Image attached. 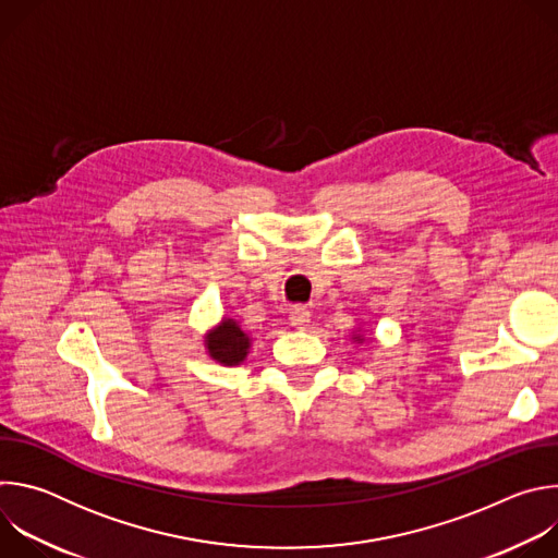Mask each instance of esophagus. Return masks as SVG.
<instances>
[{
  "instance_id": "34e87169",
  "label": "esophagus",
  "mask_w": 558,
  "mask_h": 558,
  "mask_svg": "<svg viewBox=\"0 0 558 558\" xmlns=\"http://www.w3.org/2000/svg\"><path fill=\"white\" fill-rule=\"evenodd\" d=\"M311 320V311L306 306H293L289 311V323L293 329H304Z\"/></svg>"
}]
</instances>
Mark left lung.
I'll list each match as a JSON object with an SVG mask.
<instances>
[{
	"label": "left lung",
	"instance_id": "8db88e82",
	"mask_svg": "<svg viewBox=\"0 0 558 558\" xmlns=\"http://www.w3.org/2000/svg\"><path fill=\"white\" fill-rule=\"evenodd\" d=\"M351 340H353L355 344H364V342H366L364 331H362V329H355V331H353V336H351Z\"/></svg>",
	"mask_w": 558,
	"mask_h": 558
}]
</instances>
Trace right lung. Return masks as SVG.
Returning <instances> with one entry per match:
<instances>
[{
  "label": "right lung",
  "instance_id": "1",
  "mask_svg": "<svg viewBox=\"0 0 558 558\" xmlns=\"http://www.w3.org/2000/svg\"><path fill=\"white\" fill-rule=\"evenodd\" d=\"M203 342L205 353L220 366L243 364L252 349V336L241 327V323L227 315L205 333Z\"/></svg>",
  "mask_w": 558,
  "mask_h": 558
}]
</instances>
